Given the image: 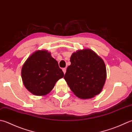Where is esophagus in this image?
<instances>
[{"instance_id": "34e87169", "label": "esophagus", "mask_w": 132, "mask_h": 132, "mask_svg": "<svg viewBox=\"0 0 132 132\" xmlns=\"http://www.w3.org/2000/svg\"><path fill=\"white\" fill-rule=\"evenodd\" d=\"M62 70H63V71L64 74H65V73H66V68H63V69H62Z\"/></svg>"}]
</instances>
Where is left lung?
Masks as SVG:
<instances>
[{"label":"left lung","mask_w":132,"mask_h":132,"mask_svg":"<svg viewBox=\"0 0 132 132\" xmlns=\"http://www.w3.org/2000/svg\"><path fill=\"white\" fill-rule=\"evenodd\" d=\"M70 62L64 79L74 94L89 99L100 93L106 78L104 61L93 51L85 49L72 54Z\"/></svg>","instance_id":"left-lung-1"}]
</instances>
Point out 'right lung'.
<instances>
[{
    "mask_svg": "<svg viewBox=\"0 0 132 132\" xmlns=\"http://www.w3.org/2000/svg\"><path fill=\"white\" fill-rule=\"evenodd\" d=\"M64 73L58 62L46 50H38L28 57L22 69V78L26 89L33 94L50 93Z\"/></svg>",
    "mask_w": 132,
    "mask_h": 132,
    "instance_id": "1",
    "label": "right lung"
}]
</instances>
